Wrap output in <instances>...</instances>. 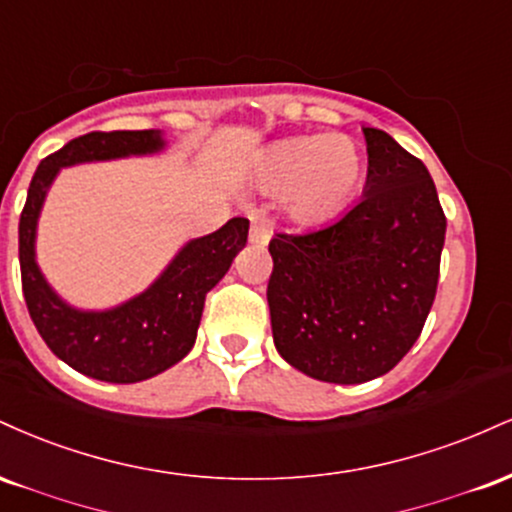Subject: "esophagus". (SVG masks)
<instances>
[{"label":"esophagus","instance_id":"obj_1","mask_svg":"<svg viewBox=\"0 0 512 512\" xmlns=\"http://www.w3.org/2000/svg\"><path fill=\"white\" fill-rule=\"evenodd\" d=\"M269 238H272V226L267 221H252L250 226V243L255 245H267Z\"/></svg>","mask_w":512,"mask_h":512}]
</instances>
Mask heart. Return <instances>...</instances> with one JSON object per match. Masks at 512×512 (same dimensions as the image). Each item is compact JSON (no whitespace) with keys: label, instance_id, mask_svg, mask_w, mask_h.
<instances>
[{"label":"heart","instance_id":"b5f03b06","mask_svg":"<svg viewBox=\"0 0 512 512\" xmlns=\"http://www.w3.org/2000/svg\"><path fill=\"white\" fill-rule=\"evenodd\" d=\"M366 178V158L346 134H313L274 144L257 163V185L279 192L298 223L325 221L346 207Z\"/></svg>","mask_w":512,"mask_h":512}]
</instances>
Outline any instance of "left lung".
<instances>
[{
    "mask_svg": "<svg viewBox=\"0 0 512 512\" xmlns=\"http://www.w3.org/2000/svg\"><path fill=\"white\" fill-rule=\"evenodd\" d=\"M363 199L327 226L276 233L267 301L274 346L322 383L380 378L419 339L438 289L445 214L424 163L363 127Z\"/></svg>",
    "mask_w": 512,
    "mask_h": 512,
    "instance_id": "8db88e82",
    "label": "left lung"
}]
</instances>
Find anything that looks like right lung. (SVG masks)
Segmentation results:
<instances>
[{
    "instance_id": "right-lung-1",
    "label": "right lung",
    "mask_w": 512,
    "mask_h": 512,
    "mask_svg": "<svg viewBox=\"0 0 512 512\" xmlns=\"http://www.w3.org/2000/svg\"><path fill=\"white\" fill-rule=\"evenodd\" d=\"M163 146L166 142L158 129L91 132L72 139L40 161L21 211V284L35 330L67 366L105 383H139L154 378L190 354L202 320L204 298L248 243L250 221L236 216L219 231L190 240L149 289L110 310H76L50 289L35 262V228L45 195L60 168L156 154Z\"/></svg>"
}]
</instances>
